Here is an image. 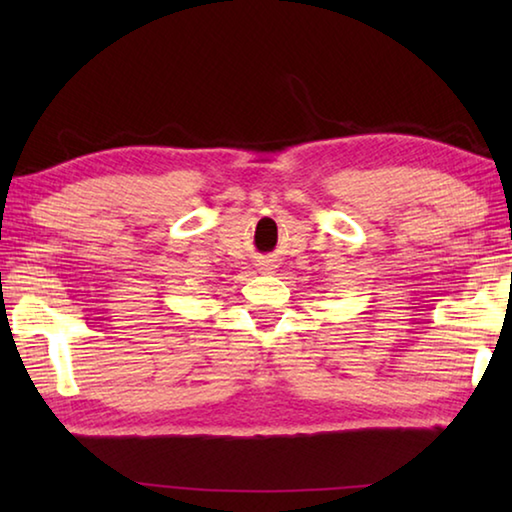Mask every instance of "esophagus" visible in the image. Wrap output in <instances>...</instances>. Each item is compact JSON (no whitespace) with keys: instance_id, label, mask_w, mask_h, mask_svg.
Here are the masks:
<instances>
[{"instance_id":"esophagus-1","label":"esophagus","mask_w":512,"mask_h":512,"mask_svg":"<svg viewBox=\"0 0 512 512\" xmlns=\"http://www.w3.org/2000/svg\"><path fill=\"white\" fill-rule=\"evenodd\" d=\"M259 271H262V273H273V266L271 264H262V266H259Z\"/></svg>"}]
</instances>
